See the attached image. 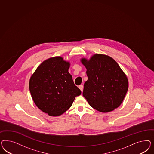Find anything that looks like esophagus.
<instances>
[{
    "label": "esophagus",
    "mask_w": 154,
    "mask_h": 154,
    "mask_svg": "<svg viewBox=\"0 0 154 154\" xmlns=\"http://www.w3.org/2000/svg\"><path fill=\"white\" fill-rule=\"evenodd\" d=\"M79 88L80 89V90H81V92L82 93L83 90H84V86H83V85H79Z\"/></svg>",
    "instance_id": "1"
}]
</instances>
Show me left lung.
I'll use <instances>...</instances> for the list:
<instances>
[{
	"mask_svg": "<svg viewBox=\"0 0 154 154\" xmlns=\"http://www.w3.org/2000/svg\"><path fill=\"white\" fill-rule=\"evenodd\" d=\"M86 68L88 80L83 96L91 107L101 112L119 107L126 95L129 82L126 75L110 56L96 54L80 60Z\"/></svg>",
	"mask_w": 154,
	"mask_h": 154,
	"instance_id": "obj_1",
	"label": "left lung"
}]
</instances>
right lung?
<instances>
[{
  "instance_id": "obj_1",
  "label": "right lung",
  "mask_w": 154,
  "mask_h": 154,
  "mask_svg": "<svg viewBox=\"0 0 154 154\" xmlns=\"http://www.w3.org/2000/svg\"><path fill=\"white\" fill-rule=\"evenodd\" d=\"M70 63L61 56L43 61L32 75L29 90L33 101L42 112L59 116L72 105L81 91L68 72Z\"/></svg>"
}]
</instances>
